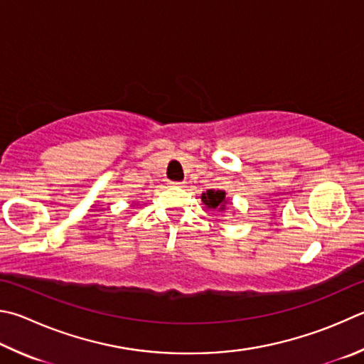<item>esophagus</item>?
Instances as JSON below:
<instances>
[{"mask_svg": "<svg viewBox=\"0 0 364 364\" xmlns=\"http://www.w3.org/2000/svg\"><path fill=\"white\" fill-rule=\"evenodd\" d=\"M170 184H171V186H178V188H184V184H186V183H184V181H170Z\"/></svg>", "mask_w": 364, "mask_h": 364, "instance_id": "34e87169", "label": "esophagus"}]
</instances>
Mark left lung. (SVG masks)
<instances>
[{
    "label": "left lung",
    "mask_w": 364,
    "mask_h": 364,
    "mask_svg": "<svg viewBox=\"0 0 364 364\" xmlns=\"http://www.w3.org/2000/svg\"><path fill=\"white\" fill-rule=\"evenodd\" d=\"M202 202L207 205L208 208L224 210V207H226V193L220 189H208L207 193L202 194Z\"/></svg>",
    "instance_id": "obj_1"
}]
</instances>
